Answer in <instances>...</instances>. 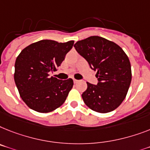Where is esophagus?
I'll use <instances>...</instances> for the list:
<instances>
[{"instance_id": "esophagus-1", "label": "esophagus", "mask_w": 150, "mask_h": 150, "mask_svg": "<svg viewBox=\"0 0 150 150\" xmlns=\"http://www.w3.org/2000/svg\"><path fill=\"white\" fill-rule=\"evenodd\" d=\"M78 81H79V80H76V79H74V83H78Z\"/></svg>"}]
</instances>
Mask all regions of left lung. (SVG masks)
Instances as JSON below:
<instances>
[{"label": "left lung", "instance_id": "1", "mask_svg": "<svg viewBox=\"0 0 150 150\" xmlns=\"http://www.w3.org/2000/svg\"><path fill=\"white\" fill-rule=\"evenodd\" d=\"M78 54L96 71V85L87 83L82 98L89 108L102 113L111 112L122 103L132 79L130 62L114 42L92 36L74 44Z\"/></svg>", "mask_w": 150, "mask_h": 150}]
</instances>
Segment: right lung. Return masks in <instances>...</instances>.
Returning a JSON list of instances; mask_svg holds the SVG:
<instances>
[{"label":"right lung","instance_id":"add662e5","mask_svg":"<svg viewBox=\"0 0 150 150\" xmlns=\"http://www.w3.org/2000/svg\"><path fill=\"white\" fill-rule=\"evenodd\" d=\"M74 43V40L58 43L42 40L28 46L18 55L14 81L28 107L37 112H49L66 100L74 86L73 80H58L49 74L60 66Z\"/></svg>","mask_w":150,"mask_h":150}]
</instances>
